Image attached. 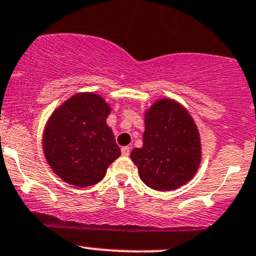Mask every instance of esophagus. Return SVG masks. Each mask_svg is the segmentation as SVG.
<instances>
[{"mask_svg": "<svg viewBox=\"0 0 256 256\" xmlns=\"http://www.w3.org/2000/svg\"><path fill=\"white\" fill-rule=\"evenodd\" d=\"M122 154L124 156H130V147H128V146L126 147H122Z\"/></svg>", "mask_w": 256, "mask_h": 256, "instance_id": "esophagus-1", "label": "esophagus"}]
</instances>
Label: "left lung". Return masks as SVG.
Returning <instances> with one entry per match:
<instances>
[{"label": "left lung", "instance_id": "obj_1", "mask_svg": "<svg viewBox=\"0 0 256 256\" xmlns=\"http://www.w3.org/2000/svg\"><path fill=\"white\" fill-rule=\"evenodd\" d=\"M143 184L176 190L196 175L202 160L199 130L181 103L160 98L144 112L143 146L131 152Z\"/></svg>", "mask_w": 256, "mask_h": 256}]
</instances>
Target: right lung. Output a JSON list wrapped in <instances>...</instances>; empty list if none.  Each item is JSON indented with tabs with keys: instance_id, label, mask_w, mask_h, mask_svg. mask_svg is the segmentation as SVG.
<instances>
[{
	"instance_id": "add662e5",
	"label": "right lung",
	"mask_w": 256,
	"mask_h": 256,
	"mask_svg": "<svg viewBox=\"0 0 256 256\" xmlns=\"http://www.w3.org/2000/svg\"><path fill=\"white\" fill-rule=\"evenodd\" d=\"M109 103L94 92H78L47 120L42 137L50 169L66 184L88 187L98 184L120 156L114 134L106 125Z\"/></svg>"
}]
</instances>
